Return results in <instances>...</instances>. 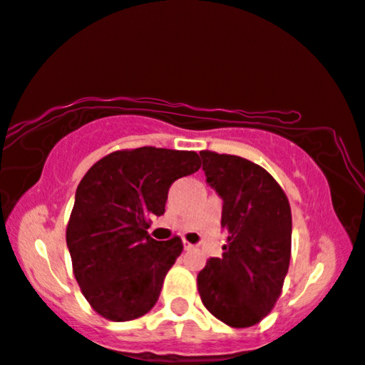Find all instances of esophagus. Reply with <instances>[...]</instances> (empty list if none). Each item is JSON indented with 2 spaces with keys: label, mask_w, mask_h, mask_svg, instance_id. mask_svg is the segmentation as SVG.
<instances>
[{
  "label": "esophagus",
  "mask_w": 365,
  "mask_h": 365,
  "mask_svg": "<svg viewBox=\"0 0 365 365\" xmlns=\"http://www.w3.org/2000/svg\"><path fill=\"white\" fill-rule=\"evenodd\" d=\"M183 248H185V250H192V248H193V245H192V243H188L187 240H183Z\"/></svg>",
  "instance_id": "1"
}]
</instances>
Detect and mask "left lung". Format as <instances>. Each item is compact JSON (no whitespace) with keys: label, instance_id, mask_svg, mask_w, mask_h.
Listing matches in <instances>:
<instances>
[{"label":"left lung","instance_id":"left-lung-1","mask_svg":"<svg viewBox=\"0 0 365 365\" xmlns=\"http://www.w3.org/2000/svg\"><path fill=\"white\" fill-rule=\"evenodd\" d=\"M207 182L223 198L228 232L222 258L197 276L203 306L241 329L263 321L283 291L291 258V207L279 183L258 163L202 150Z\"/></svg>","mask_w":365,"mask_h":365}]
</instances>
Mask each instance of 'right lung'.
Returning a JSON list of instances; mask_svg holds the SVG:
<instances>
[{"label": "right lung", "mask_w": 365, "mask_h": 365, "mask_svg": "<svg viewBox=\"0 0 365 365\" xmlns=\"http://www.w3.org/2000/svg\"><path fill=\"white\" fill-rule=\"evenodd\" d=\"M200 167L197 152L138 147L102 157L82 177L66 241L74 278L97 314L125 322L155 306L183 243L153 240L150 217L165 213L170 185Z\"/></svg>", "instance_id": "obj_1"}]
</instances>
